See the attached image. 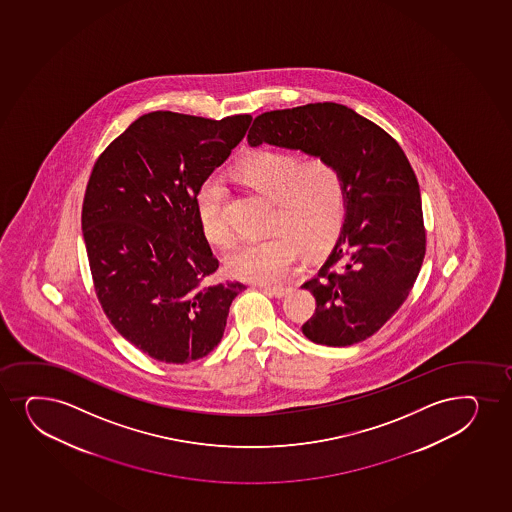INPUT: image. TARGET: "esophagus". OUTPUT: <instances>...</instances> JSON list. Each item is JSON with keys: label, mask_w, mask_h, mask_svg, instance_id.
<instances>
[{"label": "esophagus", "mask_w": 512, "mask_h": 512, "mask_svg": "<svg viewBox=\"0 0 512 512\" xmlns=\"http://www.w3.org/2000/svg\"><path fill=\"white\" fill-rule=\"evenodd\" d=\"M263 290L270 292V294L273 295V297H277V299H282V297L288 294V288L283 287H265Z\"/></svg>", "instance_id": "esophagus-1"}]
</instances>
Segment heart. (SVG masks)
Listing matches in <instances>:
<instances>
[{"mask_svg": "<svg viewBox=\"0 0 512 512\" xmlns=\"http://www.w3.org/2000/svg\"><path fill=\"white\" fill-rule=\"evenodd\" d=\"M235 177L271 201V229L256 241L241 242L225 259L230 275L246 282L275 283L287 277L300 246L318 251L326 246L347 206V184L340 167L326 157L300 162L294 153L259 150L235 167ZM227 189L220 177H205L194 194L201 232L213 244H229L225 220Z\"/></svg>", "mask_w": 512, "mask_h": 512, "instance_id": "obj_1", "label": "heart"}]
</instances>
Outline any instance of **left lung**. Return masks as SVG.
Returning a JSON list of instances; mask_svg holds the SVG:
<instances>
[{
	"label": "left lung",
	"instance_id": "left-lung-1",
	"mask_svg": "<svg viewBox=\"0 0 512 512\" xmlns=\"http://www.w3.org/2000/svg\"><path fill=\"white\" fill-rule=\"evenodd\" d=\"M247 143L299 150L340 167L345 217L318 277L302 285L316 299L302 333L326 347L367 340L405 302L425 256L420 189L405 153L377 124L335 102L265 112Z\"/></svg>",
	"mask_w": 512,
	"mask_h": 512
}]
</instances>
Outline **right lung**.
<instances>
[{
    "label": "right lung",
    "instance_id": "1",
    "mask_svg": "<svg viewBox=\"0 0 512 512\" xmlns=\"http://www.w3.org/2000/svg\"><path fill=\"white\" fill-rule=\"evenodd\" d=\"M249 114L222 121L145 114L95 162L82 210L95 294L119 335L165 364L203 359L224 336L246 285L206 287L218 270L194 194L246 135Z\"/></svg>",
    "mask_w": 512,
    "mask_h": 512
}]
</instances>
